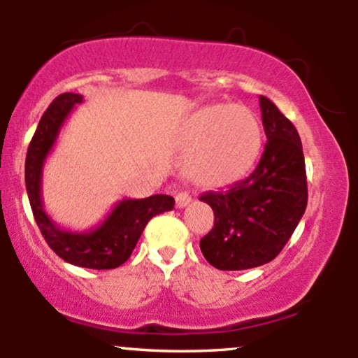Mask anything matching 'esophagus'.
<instances>
[{"mask_svg":"<svg viewBox=\"0 0 358 358\" xmlns=\"http://www.w3.org/2000/svg\"><path fill=\"white\" fill-rule=\"evenodd\" d=\"M175 200H176V207H178V208H185L188 203L192 202V196L188 195L187 192H180V193H176Z\"/></svg>","mask_w":358,"mask_h":358,"instance_id":"esophagus-1","label":"esophagus"}]
</instances>
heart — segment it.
I'll return each instance as SVG.
<instances>
[{
  "label": "heart",
  "instance_id": "b5f03b06",
  "mask_svg": "<svg viewBox=\"0 0 358 358\" xmlns=\"http://www.w3.org/2000/svg\"><path fill=\"white\" fill-rule=\"evenodd\" d=\"M261 143V126L248 108H205L185 129L183 146L192 151L185 171L200 187H229L248 175L256 163Z\"/></svg>",
  "mask_w": 358,
  "mask_h": 358
}]
</instances>
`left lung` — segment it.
Masks as SVG:
<instances>
[{
  "mask_svg": "<svg viewBox=\"0 0 358 358\" xmlns=\"http://www.w3.org/2000/svg\"><path fill=\"white\" fill-rule=\"evenodd\" d=\"M259 106L268 141L256 170L229 190L200 195L215 217L200 249L220 271L268 264L306 210L305 156L296 127L268 97H259Z\"/></svg>",
  "mask_w": 358,
  "mask_h": 358,
  "instance_id": "8db88e82",
  "label": "left lung"
}]
</instances>
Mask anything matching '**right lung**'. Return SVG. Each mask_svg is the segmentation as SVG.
<instances>
[{"label":"right lung","instance_id":"1","mask_svg":"<svg viewBox=\"0 0 358 358\" xmlns=\"http://www.w3.org/2000/svg\"><path fill=\"white\" fill-rule=\"evenodd\" d=\"M80 94L65 92L55 97L45 110L36 127L27 162L24 185L34 217L40 232L57 256L69 264L87 269H114L129 259L136 248L146 224L155 215L173 210L175 199L170 195H151L148 199H122L114 205L109 215L89 231L64 229L48 215L42 200V175L48 155L52 153L62 126L77 104Z\"/></svg>","mask_w":358,"mask_h":358}]
</instances>
